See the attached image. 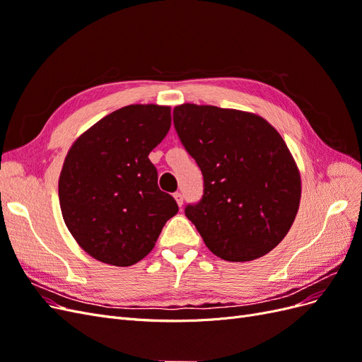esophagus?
Here are the masks:
<instances>
[{"instance_id":"1","label":"esophagus","mask_w":362,"mask_h":362,"mask_svg":"<svg viewBox=\"0 0 362 362\" xmlns=\"http://www.w3.org/2000/svg\"><path fill=\"white\" fill-rule=\"evenodd\" d=\"M173 198H175V201H177L178 206H182V194H181L180 192H177V193H173Z\"/></svg>"}]
</instances>
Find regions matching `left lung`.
Returning a JSON list of instances; mask_svg holds the SVG:
<instances>
[{"instance_id": "obj_1", "label": "left lung", "mask_w": 362, "mask_h": 362, "mask_svg": "<svg viewBox=\"0 0 362 362\" xmlns=\"http://www.w3.org/2000/svg\"><path fill=\"white\" fill-rule=\"evenodd\" d=\"M173 124L204 177L202 199L185 216L205 246L234 262L269 254L290 231L302 193L281 134L258 115L214 105H177Z\"/></svg>"}]
</instances>
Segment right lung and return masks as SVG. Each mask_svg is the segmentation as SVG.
<instances>
[{
  "label": "right lung",
  "mask_w": 362,
  "mask_h": 362,
  "mask_svg": "<svg viewBox=\"0 0 362 362\" xmlns=\"http://www.w3.org/2000/svg\"><path fill=\"white\" fill-rule=\"evenodd\" d=\"M170 107L119 108L76 139L59 178L63 221L80 247L105 264L127 267L154 249L178 213L158 189L149 152L169 133Z\"/></svg>",
  "instance_id": "right-lung-1"
}]
</instances>
